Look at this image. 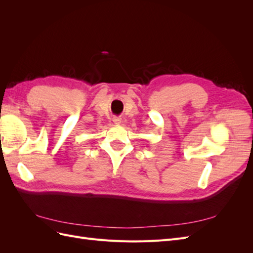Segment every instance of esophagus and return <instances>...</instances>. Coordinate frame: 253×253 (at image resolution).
<instances>
[{
    "label": "esophagus",
    "mask_w": 253,
    "mask_h": 253,
    "mask_svg": "<svg viewBox=\"0 0 253 253\" xmlns=\"http://www.w3.org/2000/svg\"><path fill=\"white\" fill-rule=\"evenodd\" d=\"M114 122L116 125H120L121 124V118H119V117H115L114 118Z\"/></svg>",
    "instance_id": "obj_1"
}]
</instances>
